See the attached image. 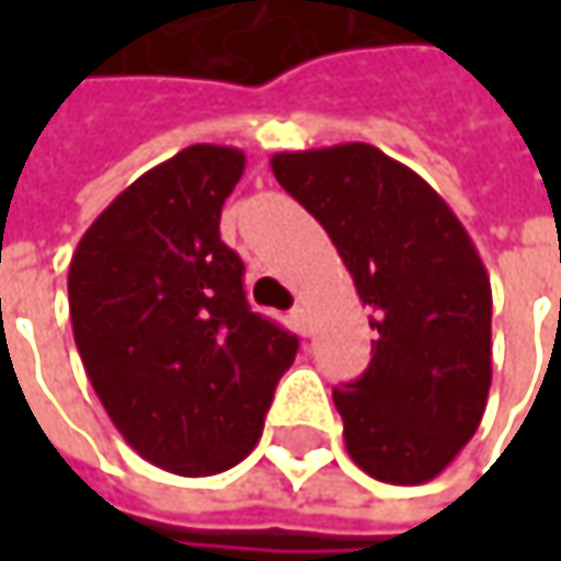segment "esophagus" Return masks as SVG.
<instances>
[{
	"label": "esophagus",
	"mask_w": 561,
	"mask_h": 561,
	"mask_svg": "<svg viewBox=\"0 0 561 561\" xmlns=\"http://www.w3.org/2000/svg\"><path fill=\"white\" fill-rule=\"evenodd\" d=\"M288 318H291V324H295V331H298V334H305V331H308V318H305V305H295V308L288 311Z\"/></svg>",
	"instance_id": "34e87169"
}]
</instances>
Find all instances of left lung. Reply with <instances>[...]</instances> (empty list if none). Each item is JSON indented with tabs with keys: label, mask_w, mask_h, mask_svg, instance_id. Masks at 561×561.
<instances>
[{
	"label": "left lung",
	"mask_w": 561,
	"mask_h": 561,
	"mask_svg": "<svg viewBox=\"0 0 561 561\" xmlns=\"http://www.w3.org/2000/svg\"><path fill=\"white\" fill-rule=\"evenodd\" d=\"M279 184L328 230L377 331L337 387L347 455L387 484L438 478L491 390V279L442 194L367 142L273 156Z\"/></svg>",
	"instance_id": "8db88e82"
}]
</instances>
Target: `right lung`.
<instances>
[{
	"label": "right lung",
	"instance_id": "right-lung-1",
	"mask_svg": "<svg viewBox=\"0 0 561 561\" xmlns=\"http://www.w3.org/2000/svg\"><path fill=\"white\" fill-rule=\"evenodd\" d=\"M230 146H187L136 178L80 237L67 273L83 370L152 465L207 478L263 435L298 337L256 314L220 207L243 178Z\"/></svg>",
	"mask_w": 561,
	"mask_h": 561
}]
</instances>
